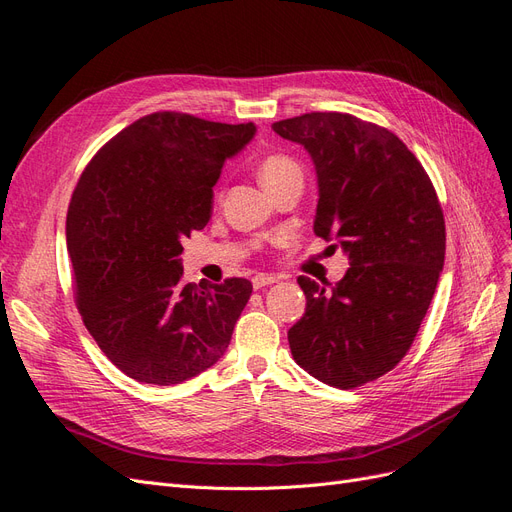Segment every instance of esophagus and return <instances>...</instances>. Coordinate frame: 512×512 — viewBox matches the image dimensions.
<instances>
[{
  "label": "esophagus",
  "mask_w": 512,
  "mask_h": 512,
  "mask_svg": "<svg viewBox=\"0 0 512 512\" xmlns=\"http://www.w3.org/2000/svg\"><path fill=\"white\" fill-rule=\"evenodd\" d=\"M275 282H277V277H275V275H265V273H258V275H254V277H252V286H254L256 290L265 288V286H271V284H275Z\"/></svg>",
  "instance_id": "esophagus-1"
}]
</instances>
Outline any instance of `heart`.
Instances as JSON below:
<instances>
[{
	"label": "heart",
	"mask_w": 512,
	"mask_h": 512,
	"mask_svg": "<svg viewBox=\"0 0 512 512\" xmlns=\"http://www.w3.org/2000/svg\"><path fill=\"white\" fill-rule=\"evenodd\" d=\"M258 177L262 185L271 192L277 185L292 177H303V170L301 164L288 156V153H269L258 164Z\"/></svg>",
	"instance_id": "b5f03b06"
}]
</instances>
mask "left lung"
Instances as JSON below:
<instances>
[{"label": "left lung", "mask_w": 512, "mask_h": 512, "mask_svg": "<svg viewBox=\"0 0 512 512\" xmlns=\"http://www.w3.org/2000/svg\"><path fill=\"white\" fill-rule=\"evenodd\" d=\"M273 130L309 151L320 192L314 232L350 258L333 288L297 280L307 307L288 331L290 352L320 382L356 389L391 371L421 329L444 267L440 200L423 164L378 123L324 111Z\"/></svg>", "instance_id": "8db88e82"}]
</instances>
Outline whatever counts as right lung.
Segmentation results:
<instances>
[{
	"label": "right lung",
	"mask_w": 512,
	"mask_h": 512,
	"mask_svg": "<svg viewBox=\"0 0 512 512\" xmlns=\"http://www.w3.org/2000/svg\"><path fill=\"white\" fill-rule=\"evenodd\" d=\"M250 123L158 111L108 141L72 192L66 239L76 307L123 374L179 384L226 352L252 294L243 277L183 284V237L211 218L226 158L252 141Z\"/></svg>",
	"instance_id": "obj_1"
}]
</instances>
